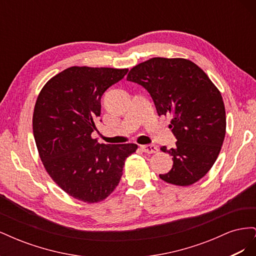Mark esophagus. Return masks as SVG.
Listing matches in <instances>:
<instances>
[{
    "label": "esophagus",
    "instance_id": "esophagus-1",
    "mask_svg": "<svg viewBox=\"0 0 256 256\" xmlns=\"http://www.w3.org/2000/svg\"><path fill=\"white\" fill-rule=\"evenodd\" d=\"M141 150L145 154H154L158 152V148L156 145L154 144H146V145H141Z\"/></svg>",
    "mask_w": 256,
    "mask_h": 256
}]
</instances>
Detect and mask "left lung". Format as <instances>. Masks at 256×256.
<instances>
[{
    "label": "left lung",
    "instance_id": "1",
    "mask_svg": "<svg viewBox=\"0 0 256 256\" xmlns=\"http://www.w3.org/2000/svg\"><path fill=\"white\" fill-rule=\"evenodd\" d=\"M127 80L150 92L158 115H172L168 128L177 142L170 172L162 180L190 186L204 177L219 156L226 136V118L221 92L208 76L186 58H152L134 66Z\"/></svg>",
    "mask_w": 256,
    "mask_h": 256
}]
</instances>
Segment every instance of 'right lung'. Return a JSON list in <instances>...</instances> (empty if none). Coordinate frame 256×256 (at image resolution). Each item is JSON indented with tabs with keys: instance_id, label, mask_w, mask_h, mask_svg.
<instances>
[{
	"instance_id": "add662e5",
	"label": "right lung",
	"mask_w": 256,
	"mask_h": 256,
	"mask_svg": "<svg viewBox=\"0 0 256 256\" xmlns=\"http://www.w3.org/2000/svg\"><path fill=\"white\" fill-rule=\"evenodd\" d=\"M128 69L74 66L40 90L33 114L38 154L50 177L67 194L98 203L118 187L125 160L136 144H100L92 138L102 96Z\"/></svg>"
}]
</instances>
